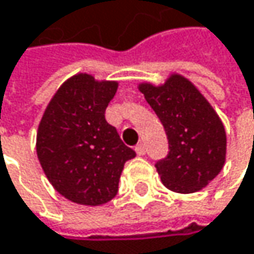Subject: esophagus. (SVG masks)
<instances>
[{
    "instance_id": "1",
    "label": "esophagus",
    "mask_w": 254,
    "mask_h": 254,
    "mask_svg": "<svg viewBox=\"0 0 254 254\" xmlns=\"http://www.w3.org/2000/svg\"><path fill=\"white\" fill-rule=\"evenodd\" d=\"M135 151H136L138 156H144V154H145V145H144L142 142H139V144L135 147Z\"/></svg>"
}]
</instances>
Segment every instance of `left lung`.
<instances>
[{"mask_svg":"<svg viewBox=\"0 0 254 254\" xmlns=\"http://www.w3.org/2000/svg\"><path fill=\"white\" fill-rule=\"evenodd\" d=\"M138 89L168 135L169 154L156 163L163 185L179 194L207 187L227 159V132L212 104L179 73H171L162 85L141 82Z\"/></svg>","mask_w":254,"mask_h":254,"instance_id":"1","label":"left lung"}]
</instances>
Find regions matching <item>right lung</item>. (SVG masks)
<instances>
[{"label":"right lung","mask_w":254,"mask_h":254,"mask_svg":"<svg viewBox=\"0 0 254 254\" xmlns=\"http://www.w3.org/2000/svg\"><path fill=\"white\" fill-rule=\"evenodd\" d=\"M118 86V80L76 73L56 91L38 125L42 171L57 192L77 204L110 201L127 160L135 157L104 116Z\"/></svg>","instance_id":"add662e5"}]
</instances>
